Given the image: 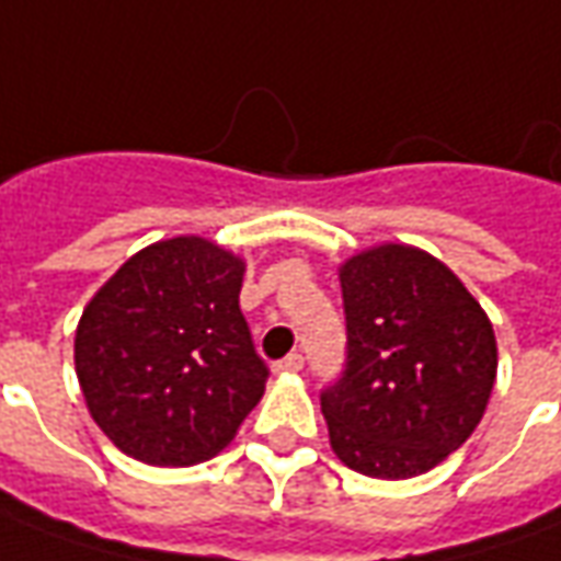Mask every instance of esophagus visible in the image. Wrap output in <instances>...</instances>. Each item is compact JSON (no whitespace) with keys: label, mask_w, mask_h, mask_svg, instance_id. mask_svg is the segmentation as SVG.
Listing matches in <instances>:
<instances>
[{"label":"esophagus","mask_w":561,"mask_h":561,"mask_svg":"<svg viewBox=\"0 0 561 561\" xmlns=\"http://www.w3.org/2000/svg\"><path fill=\"white\" fill-rule=\"evenodd\" d=\"M273 370H276V374H297V370H304V355H300V352H291V355H285L282 362L273 364Z\"/></svg>","instance_id":"1"}]
</instances>
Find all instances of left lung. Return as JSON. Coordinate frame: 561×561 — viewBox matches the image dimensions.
<instances>
[{
  "label": "left lung",
  "instance_id": "1",
  "mask_svg": "<svg viewBox=\"0 0 561 561\" xmlns=\"http://www.w3.org/2000/svg\"><path fill=\"white\" fill-rule=\"evenodd\" d=\"M340 288L346 367L321 391L336 458L376 480L437 468L485 413L492 321L444 261L401 242L352 254Z\"/></svg>",
  "mask_w": 561,
  "mask_h": 561
}]
</instances>
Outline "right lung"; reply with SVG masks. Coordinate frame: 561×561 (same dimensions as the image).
<instances>
[{
	"label": "right lung",
	"instance_id": "obj_1",
	"mask_svg": "<svg viewBox=\"0 0 561 561\" xmlns=\"http://www.w3.org/2000/svg\"><path fill=\"white\" fill-rule=\"evenodd\" d=\"M245 261L203 237L136 252L93 294L76 374L124 456L187 468L218 456L264 398L267 364L240 309Z\"/></svg>",
	"mask_w": 561,
	"mask_h": 561
}]
</instances>
